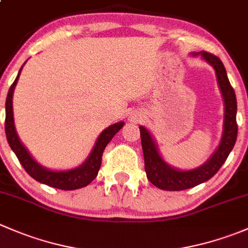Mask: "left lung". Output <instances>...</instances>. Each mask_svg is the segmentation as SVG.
<instances>
[{
    "label": "left lung",
    "mask_w": 248,
    "mask_h": 248,
    "mask_svg": "<svg viewBox=\"0 0 248 248\" xmlns=\"http://www.w3.org/2000/svg\"><path fill=\"white\" fill-rule=\"evenodd\" d=\"M202 56L212 64L216 71L217 81L224 99V131L221 144L214 154V156L199 168L193 170L181 171L169 167L159 156L155 141L145 127L140 126V138H141L142 154H144L145 171L149 181L152 185L166 191H182L192 188L197 185L202 184L211 179L222 164L228 158L229 154L234 147L237 137L236 124V97L232 86L227 77L226 68L221 60L214 54L202 51Z\"/></svg>",
    "instance_id": "8db88e82"
}]
</instances>
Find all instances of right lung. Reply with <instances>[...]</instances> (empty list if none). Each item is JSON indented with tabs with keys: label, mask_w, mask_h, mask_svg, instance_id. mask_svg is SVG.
<instances>
[{
	"label": "right lung",
	"mask_w": 248,
	"mask_h": 248,
	"mask_svg": "<svg viewBox=\"0 0 248 248\" xmlns=\"http://www.w3.org/2000/svg\"><path fill=\"white\" fill-rule=\"evenodd\" d=\"M21 69L22 67L20 68L16 79L12 84L6 99V121H4V129H6V137L7 140H8L9 146L13 150L14 154L16 155L17 159H19V162L24 167L27 174L31 177H33L34 180H37V181L47 185L50 187L63 189V191H72V189H78L87 186L97 176V174H98V170L102 164V156H103L104 149L109 144L110 140L112 139V137L124 127V122H117V124H111V126L102 132L101 136L97 139L96 145H94L90 157L79 168L67 171L47 170V169L39 166L30 156L29 151L25 149L24 145L20 142L19 138H17L16 127H14L12 98H13L14 87H16L17 79H19Z\"/></svg>",
	"instance_id": "1"
}]
</instances>
